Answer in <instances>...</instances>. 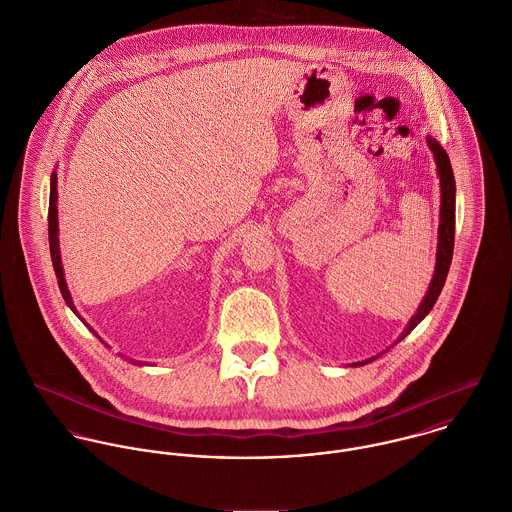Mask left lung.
Returning a JSON list of instances; mask_svg holds the SVG:
<instances>
[{"mask_svg": "<svg viewBox=\"0 0 512 512\" xmlns=\"http://www.w3.org/2000/svg\"><path fill=\"white\" fill-rule=\"evenodd\" d=\"M427 144H429V148H431V152L435 156L437 172H439V180H441V223H439L437 263H435V273H433L429 291H427L423 303L417 308V314L409 320L408 328L404 330L400 340H404L409 332L425 318V314L433 308L437 297L441 295V289L445 285V279H447V273H449V265H451V259H453V245H455V178H453V168H451L447 152L443 150V146L435 138H427ZM370 360H374V358H370ZM370 360L358 362L354 366L368 364Z\"/></svg>", "mask_w": 512, "mask_h": 512, "instance_id": "1", "label": "left lung"}]
</instances>
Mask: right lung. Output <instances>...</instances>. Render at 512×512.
Here are the masks:
<instances>
[{
    "instance_id": "add662e5",
    "label": "right lung",
    "mask_w": 512,
    "mask_h": 512,
    "mask_svg": "<svg viewBox=\"0 0 512 512\" xmlns=\"http://www.w3.org/2000/svg\"><path fill=\"white\" fill-rule=\"evenodd\" d=\"M57 231H59V227H57V174H51V194H49V249H51V261H53V269H55L57 283H59V289H61V295H63L65 303L71 307L73 312H77L73 301H71V293L67 291L65 277H63V265H61V255H59ZM134 364H140V362H134Z\"/></svg>"
}]
</instances>
